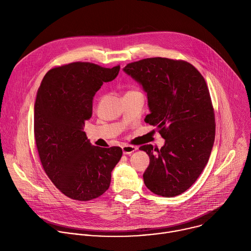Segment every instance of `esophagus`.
I'll list each match as a JSON object with an SVG mask.
<instances>
[{
	"label": "esophagus",
	"instance_id": "1",
	"mask_svg": "<svg viewBox=\"0 0 251 251\" xmlns=\"http://www.w3.org/2000/svg\"><path fill=\"white\" fill-rule=\"evenodd\" d=\"M138 148L136 146H132V145H125L122 147V151H123V154L125 155H128V154H131L133 152H135Z\"/></svg>",
	"mask_w": 251,
	"mask_h": 251
}]
</instances>
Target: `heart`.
Segmentation results:
<instances>
[{
  "mask_svg": "<svg viewBox=\"0 0 251 251\" xmlns=\"http://www.w3.org/2000/svg\"><path fill=\"white\" fill-rule=\"evenodd\" d=\"M130 92H132V91H130Z\"/></svg>",
  "mask_w": 251,
  "mask_h": 251,
  "instance_id": "obj_1",
  "label": "heart"
}]
</instances>
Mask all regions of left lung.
I'll use <instances>...</instances> for the list:
<instances>
[{"label":"left lung","mask_w":251,"mask_h":251,"mask_svg":"<svg viewBox=\"0 0 251 251\" xmlns=\"http://www.w3.org/2000/svg\"><path fill=\"white\" fill-rule=\"evenodd\" d=\"M123 70L147 92L150 114L145 122L165 139L160 150L151 144L140 147L150 157L144 183L158 196L181 195L204 169L216 136L205 80L191 63L166 57L134 61Z\"/></svg>","instance_id":"1"}]
</instances>
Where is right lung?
Returning <instances> with one entry per match:
<instances>
[{"label":"right lung","instance_id":"obj_1","mask_svg":"<svg viewBox=\"0 0 251 251\" xmlns=\"http://www.w3.org/2000/svg\"><path fill=\"white\" fill-rule=\"evenodd\" d=\"M119 70L120 65L73 62L48 71L38 90L33 121L39 156L50 181L73 200L86 201L103 195L122 157L120 147L91 145L83 131L95 93Z\"/></svg>","mask_w":251,"mask_h":251}]
</instances>
